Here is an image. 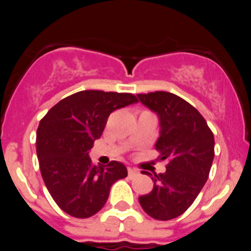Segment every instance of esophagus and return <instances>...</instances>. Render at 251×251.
<instances>
[{
    "mask_svg": "<svg viewBox=\"0 0 251 251\" xmlns=\"http://www.w3.org/2000/svg\"><path fill=\"white\" fill-rule=\"evenodd\" d=\"M139 172L138 170H136V168H132V167H128V175H129V177H134L137 176Z\"/></svg>",
    "mask_w": 251,
    "mask_h": 251,
    "instance_id": "obj_1",
    "label": "esophagus"
}]
</instances>
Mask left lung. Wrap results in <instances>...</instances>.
I'll return each instance as SVG.
<instances>
[{"instance_id": "1", "label": "left lung", "mask_w": 251, "mask_h": 251, "mask_svg": "<svg viewBox=\"0 0 251 251\" xmlns=\"http://www.w3.org/2000/svg\"><path fill=\"white\" fill-rule=\"evenodd\" d=\"M142 104L159 118L156 150L166 161L165 174H150L152 191L138 199L146 214L156 220L182 215L196 200L208 178L215 156L211 129L199 110L185 99L168 92L137 94Z\"/></svg>"}]
</instances>
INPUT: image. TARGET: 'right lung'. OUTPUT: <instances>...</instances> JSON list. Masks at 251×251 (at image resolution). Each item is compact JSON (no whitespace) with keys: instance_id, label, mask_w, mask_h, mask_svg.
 I'll return each mask as SVG.
<instances>
[{"instance_id":"add662e5","label":"right lung","mask_w":251,"mask_h":251,"mask_svg":"<svg viewBox=\"0 0 251 251\" xmlns=\"http://www.w3.org/2000/svg\"><path fill=\"white\" fill-rule=\"evenodd\" d=\"M129 93L83 90L55 104L40 121L36 153L48 191L64 212L86 219L101 210L127 168L112 161L94 166L89 151L100 138L110 113L137 103Z\"/></svg>"}]
</instances>
